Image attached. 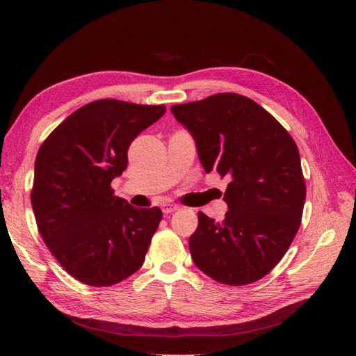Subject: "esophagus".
Segmentation results:
<instances>
[{
  "label": "esophagus",
  "mask_w": 356,
  "mask_h": 356,
  "mask_svg": "<svg viewBox=\"0 0 356 356\" xmlns=\"http://www.w3.org/2000/svg\"><path fill=\"white\" fill-rule=\"evenodd\" d=\"M179 209V207L177 205H174V203H162V211H163V214H171V213H174V211H177Z\"/></svg>",
  "instance_id": "34e87169"
}]
</instances>
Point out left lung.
Instances as JSON below:
<instances>
[{"instance_id": "8db88e82", "label": "left lung", "mask_w": 356, "mask_h": 356, "mask_svg": "<svg viewBox=\"0 0 356 356\" xmlns=\"http://www.w3.org/2000/svg\"><path fill=\"white\" fill-rule=\"evenodd\" d=\"M207 172L228 177L225 220L199 213L190 252L218 283H254L275 268L297 234L306 200L298 148L278 120L249 97L218 93L172 105Z\"/></svg>"}]
</instances>
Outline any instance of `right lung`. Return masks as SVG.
<instances>
[{
  "mask_svg": "<svg viewBox=\"0 0 356 356\" xmlns=\"http://www.w3.org/2000/svg\"><path fill=\"white\" fill-rule=\"evenodd\" d=\"M165 111V105L90 102L58 125L38 151L32 190L38 231L81 283L116 284L145 261L162 211L131 207L110 184L127 168L136 136Z\"/></svg>",
  "mask_w": 356,
  "mask_h": 356,
  "instance_id": "add662e5",
  "label": "right lung"
}]
</instances>
